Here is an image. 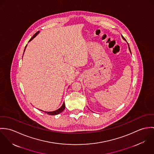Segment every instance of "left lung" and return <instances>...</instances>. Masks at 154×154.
<instances>
[{"label":"left lung","instance_id":"1","mask_svg":"<svg viewBox=\"0 0 154 154\" xmlns=\"http://www.w3.org/2000/svg\"><path fill=\"white\" fill-rule=\"evenodd\" d=\"M122 38L124 40H125L126 41V39L123 37V35H122ZM128 47H129V51H130V52H131V48H130V47H129V44L128 43ZM132 54V53H131Z\"/></svg>","mask_w":154,"mask_h":154}]
</instances>
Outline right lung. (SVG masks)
<instances>
[{"label":"right lung","instance_id":"1","mask_svg":"<svg viewBox=\"0 0 154 154\" xmlns=\"http://www.w3.org/2000/svg\"><path fill=\"white\" fill-rule=\"evenodd\" d=\"M39 32H40V31H38V32H37L32 37H31V38L29 40V41L28 42H30L31 40H33V38H34L38 34H39ZM26 46H27V45H26V46H25V49H24V51H23V53H24V52H25V48H26ZM65 102H63V104H62V106H61V107L60 108H59V109H57V110H55V111H44V112H45V113H47V114H48V115H51V116H54V115H57V114H60V113H61L63 110H65ZM41 111H43V110H40Z\"/></svg>","mask_w":154,"mask_h":154}]
</instances>
